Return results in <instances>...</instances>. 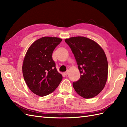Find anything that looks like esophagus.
Listing matches in <instances>:
<instances>
[{"label": "esophagus", "mask_w": 127, "mask_h": 127, "mask_svg": "<svg viewBox=\"0 0 127 127\" xmlns=\"http://www.w3.org/2000/svg\"><path fill=\"white\" fill-rule=\"evenodd\" d=\"M64 74L65 75H66V76H67V75H68V71H65V72H64Z\"/></svg>", "instance_id": "1"}]
</instances>
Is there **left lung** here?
<instances>
[{"label":"left lung","instance_id":"1","mask_svg":"<svg viewBox=\"0 0 127 127\" xmlns=\"http://www.w3.org/2000/svg\"><path fill=\"white\" fill-rule=\"evenodd\" d=\"M65 41L81 74L80 79L72 83L74 88L83 98H93L103 90L107 79L108 63L104 50L93 40L83 36L72 37Z\"/></svg>","mask_w":127,"mask_h":127}]
</instances>
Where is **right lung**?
<instances>
[{"instance_id":"add662e5","label":"right lung","mask_w":127,"mask_h":127,"mask_svg":"<svg viewBox=\"0 0 127 127\" xmlns=\"http://www.w3.org/2000/svg\"><path fill=\"white\" fill-rule=\"evenodd\" d=\"M62 40L56 37H42L33 43L26 53L22 66L24 79L37 95L44 96L53 92L63 79L52 59L53 51Z\"/></svg>"}]
</instances>
